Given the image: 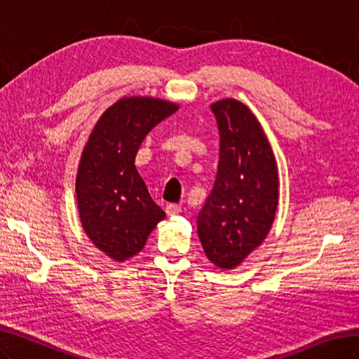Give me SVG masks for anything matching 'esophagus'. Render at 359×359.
I'll return each instance as SVG.
<instances>
[{"mask_svg": "<svg viewBox=\"0 0 359 359\" xmlns=\"http://www.w3.org/2000/svg\"><path fill=\"white\" fill-rule=\"evenodd\" d=\"M165 212H168L169 216L178 215L181 212V205L180 204H169L168 207H165Z\"/></svg>", "mask_w": 359, "mask_h": 359, "instance_id": "34e87169", "label": "esophagus"}]
</instances>
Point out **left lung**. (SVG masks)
Masks as SVG:
<instances>
[{
    "mask_svg": "<svg viewBox=\"0 0 359 359\" xmlns=\"http://www.w3.org/2000/svg\"><path fill=\"white\" fill-rule=\"evenodd\" d=\"M219 133L215 184L198 215V234L207 257L222 269L238 266L273 225L278 178L271 146L245 104L213 103Z\"/></svg>",
    "mask_w": 359,
    "mask_h": 359,
    "instance_id": "obj_1",
    "label": "left lung"
}]
</instances>
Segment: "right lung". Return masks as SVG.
<instances>
[{"instance_id":"add662e5","label":"right lung","mask_w":359,"mask_h":359,"mask_svg":"<svg viewBox=\"0 0 359 359\" xmlns=\"http://www.w3.org/2000/svg\"><path fill=\"white\" fill-rule=\"evenodd\" d=\"M177 109L160 99H121L103 112L85 146L76 180L79 213L94 245L114 260L137 255L164 219L134 163L144 137Z\"/></svg>"}]
</instances>
